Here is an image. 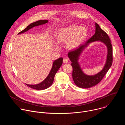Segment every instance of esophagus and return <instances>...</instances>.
I'll list each match as a JSON object with an SVG mask.
<instances>
[{
  "instance_id": "obj_1",
  "label": "esophagus",
  "mask_w": 125,
  "mask_h": 125,
  "mask_svg": "<svg viewBox=\"0 0 125 125\" xmlns=\"http://www.w3.org/2000/svg\"><path fill=\"white\" fill-rule=\"evenodd\" d=\"M63 63H67L68 62L69 59H68V58H64L63 60Z\"/></svg>"
}]
</instances>
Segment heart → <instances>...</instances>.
<instances>
[{"mask_svg":"<svg viewBox=\"0 0 125 125\" xmlns=\"http://www.w3.org/2000/svg\"><path fill=\"white\" fill-rule=\"evenodd\" d=\"M87 35V31L85 28L72 25L59 30L55 40L58 44L67 43L69 49H74L84 41Z\"/></svg>","mask_w":125,"mask_h":125,"instance_id":"1","label":"heart"}]
</instances>
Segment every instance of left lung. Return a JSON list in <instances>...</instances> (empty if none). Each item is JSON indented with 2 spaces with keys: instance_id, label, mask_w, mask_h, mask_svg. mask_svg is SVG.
<instances>
[{
  "instance_id": "8db88e82",
  "label": "left lung",
  "mask_w": 125,
  "mask_h": 125,
  "mask_svg": "<svg viewBox=\"0 0 125 125\" xmlns=\"http://www.w3.org/2000/svg\"><path fill=\"white\" fill-rule=\"evenodd\" d=\"M98 40L104 43L108 47V54L106 63L104 69L99 73L94 76H87L82 72L77 60L80 53L88 44ZM68 55L72 62L71 65L73 67V81L77 86L83 88H90L98 84L108 72L113 62V48L110 39L108 34L101 29L97 23H95V32L93 36L84 44L80 45L76 49L69 52Z\"/></svg>"
}]
</instances>
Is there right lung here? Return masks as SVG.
Returning <instances> with one entry per match:
<instances>
[{"label":"right lung","instance_id":"1","mask_svg":"<svg viewBox=\"0 0 125 125\" xmlns=\"http://www.w3.org/2000/svg\"><path fill=\"white\" fill-rule=\"evenodd\" d=\"M47 22H48V20H41L35 22H33L30 24L26 28H25L24 30L20 31L18 34L26 32L28 31L29 30H30V29L35 26H37L40 25H42V24L47 23ZM62 63H63V58L62 57L54 61V62L53 63L52 68L50 71L48 76L41 83L38 84H35V85H31V84H26L33 89H35V90H43L49 87L52 84L53 81H54L55 75L57 72V71L59 69V68L62 65Z\"/></svg>","mask_w":125,"mask_h":125}]
</instances>
